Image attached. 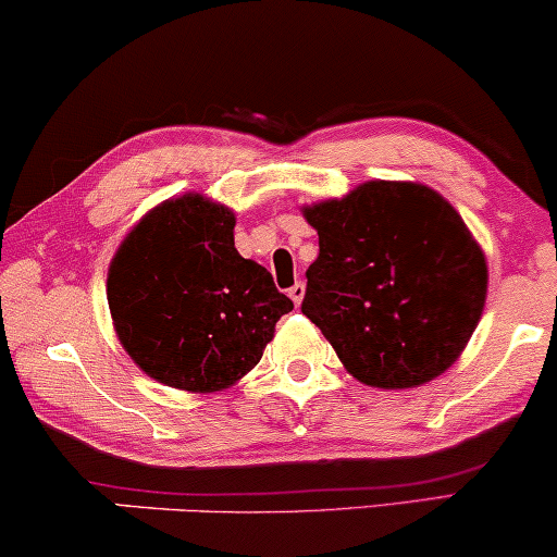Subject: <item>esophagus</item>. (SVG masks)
I'll use <instances>...</instances> for the list:
<instances>
[{"instance_id": "esophagus-1", "label": "esophagus", "mask_w": 557, "mask_h": 557, "mask_svg": "<svg viewBox=\"0 0 557 557\" xmlns=\"http://www.w3.org/2000/svg\"><path fill=\"white\" fill-rule=\"evenodd\" d=\"M304 294H307V286H304L301 281H296V284H294L292 288H288V296H292V301L296 304V307H299V304H301Z\"/></svg>"}]
</instances>
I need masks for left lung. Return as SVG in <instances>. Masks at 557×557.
Wrapping results in <instances>:
<instances>
[{"label":"left lung","mask_w":557,"mask_h":557,"mask_svg":"<svg viewBox=\"0 0 557 557\" xmlns=\"http://www.w3.org/2000/svg\"><path fill=\"white\" fill-rule=\"evenodd\" d=\"M319 235L301 311L370 387L431 383L459 360L486 301L484 250L421 182L370 180L304 205Z\"/></svg>","instance_id":"8db88e82"}]
</instances>
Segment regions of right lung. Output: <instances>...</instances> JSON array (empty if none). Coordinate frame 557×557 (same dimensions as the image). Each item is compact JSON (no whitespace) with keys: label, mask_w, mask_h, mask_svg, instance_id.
Wrapping results in <instances>:
<instances>
[{"label":"right lung","mask_w":557,"mask_h":557,"mask_svg":"<svg viewBox=\"0 0 557 557\" xmlns=\"http://www.w3.org/2000/svg\"><path fill=\"white\" fill-rule=\"evenodd\" d=\"M235 212L202 193L151 208L111 258L106 296L121 347L157 383L215 393L261 362L294 309L235 248Z\"/></svg>","instance_id":"obj_1"}]
</instances>
